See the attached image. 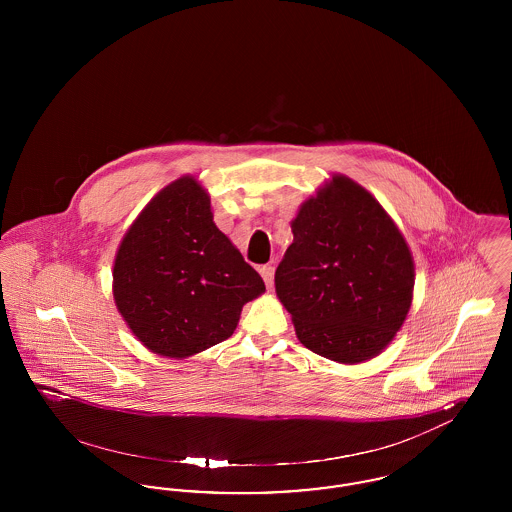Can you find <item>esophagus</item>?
<instances>
[{"instance_id": "34e87169", "label": "esophagus", "mask_w": 512, "mask_h": 512, "mask_svg": "<svg viewBox=\"0 0 512 512\" xmlns=\"http://www.w3.org/2000/svg\"><path fill=\"white\" fill-rule=\"evenodd\" d=\"M261 276H263V280H265V284H267L268 290L272 288V282H274V267H270V265H265V267H261Z\"/></svg>"}]
</instances>
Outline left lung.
I'll return each instance as SVG.
<instances>
[{
    "instance_id": "obj_1",
    "label": "left lung",
    "mask_w": 512,
    "mask_h": 512,
    "mask_svg": "<svg viewBox=\"0 0 512 512\" xmlns=\"http://www.w3.org/2000/svg\"><path fill=\"white\" fill-rule=\"evenodd\" d=\"M274 286L297 340L341 365L378 357L413 303V253L378 199L345 174L301 203Z\"/></svg>"
}]
</instances>
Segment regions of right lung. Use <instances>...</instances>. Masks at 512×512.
<instances>
[{"instance_id": "right-lung-1", "label": "right lung", "mask_w": 512, "mask_h": 512, "mask_svg": "<svg viewBox=\"0 0 512 512\" xmlns=\"http://www.w3.org/2000/svg\"><path fill=\"white\" fill-rule=\"evenodd\" d=\"M261 293L263 278L217 228L211 197L190 174L147 203L115 255V305L161 357L186 359L228 340Z\"/></svg>"}]
</instances>
